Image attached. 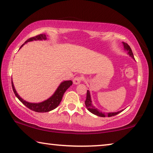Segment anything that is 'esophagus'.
Instances as JSON below:
<instances>
[{
	"label": "esophagus",
	"instance_id": "1",
	"mask_svg": "<svg viewBox=\"0 0 153 153\" xmlns=\"http://www.w3.org/2000/svg\"><path fill=\"white\" fill-rule=\"evenodd\" d=\"M82 79L83 78L81 76H76L74 79H73V83H74V84H75V85L79 84V83H81Z\"/></svg>",
	"mask_w": 153,
	"mask_h": 153
}]
</instances>
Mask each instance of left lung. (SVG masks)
<instances>
[{
	"label": "left lung",
	"instance_id": "1",
	"mask_svg": "<svg viewBox=\"0 0 153 153\" xmlns=\"http://www.w3.org/2000/svg\"><path fill=\"white\" fill-rule=\"evenodd\" d=\"M123 47H124V49L127 51V53L128 55L130 56L131 58H133L134 60V57L132 51H131V48L129 46L127 45V43L123 42ZM85 106H86L87 109L90 112L92 113V114L96 115L97 116H100V117H111V116H116V115L120 114V112H122L123 110L119 111L117 112H108V113H104V112H102L101 111L98 110L97 108L95 107V106L93 104V102H92V100H91V93H90L89 90L87 91V95H86V100L85 101Z\"/></svg>",
	"mask_w": 153,
	"mask_h": 153
}]
</instances>
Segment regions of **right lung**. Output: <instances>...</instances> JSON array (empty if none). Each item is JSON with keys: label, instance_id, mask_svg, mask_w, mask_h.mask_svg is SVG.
Wrapping results in <instances>:
<instances>
[{"label": "right lung", "instance_id": "1", "mask_svg": "<svg viewBox=\"0 0 153 153\" xmlns=\"http://www.w3.org/2000/svg\"><path fill=\"white\" fill-rule=\"evenodd\" d=\"M47 39V37L46 36L45 34H41L37 36L31 37V38L27 39L23 45L21 46L20 49L22 48L24 45L27 44L28 42H32L34 40H46ZM72 85V81L71 80L69 81H64L60 83V84L58 85L57 89L54 92V93L47 100H45V101L38 102V103H31V102H28L26 101V100H23L22 97L19 95L17 92L16 91L15 88H14L13 81H12V86L13 91L14 93V95L21 102H22L26 107L30 108V110L34 111L35 112H39V113H44V112H49L50 111L53 110L57 106L59 105L60 102H61L62 96H63L65 92L70 88L71 85Z\"/></svg>", "mask_w": 153, "mask_h": 153}]
</instances>
